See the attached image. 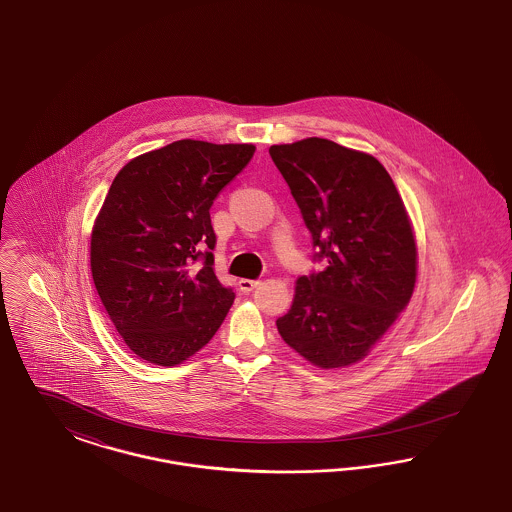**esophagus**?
<instances>
[{"label":"esophagus","mask_w":512,"mask_h":512,"mask_svg":"<svg viewBox=\"0 0 512 512\" xmlns=\"http://www.w3.org/2000/svg\"><path fill=\"white\" fill-rule=\"evenodd\" d=\"M258 284H260V281H256V279H241V281H239V288L248 294V292H252Z\"/></svg>","instance_id":"34e87169"}]
</instances>
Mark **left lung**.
Returning <instances> with one entry per match:
<instances>
[{
    "label": "left lung",
    "instance_id": "left-lung-1",
    "mask_svg": "<svg viewBox=\"0 0 512 512\" xmlns=\"http://www.w3.org/2000/svg\"><path fill=\"white\" fill-rule=\"evenodd\" d=\"M326 267L296 283L283 340L330 370L364 359L414 294L417 248L397 188L376 157L326 138L271 146Z\"/></svg>",
    "mask_w": 512,
    "mask_h": 512
}]
</instances>
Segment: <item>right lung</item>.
Wrapping results in <instances>:
<instances>
[{
  "label": "right lung",
  "instance_id": "add662e5",
  "mask_svg": "<svg viewBox=\"0 0 512 512\" xmlns=\"http://www.w3.org/2000/svg\"><path fill=\"white\" fill-rule=\"evenodd\" d=\"M252 144L178 140L129 161L91 233L96 292L127 347L174 366L203 349L235 300L214 273L210 207Z\"/></svg>",
  "mask_w": 512,
  "mask_h": 512
}]
</instances>
